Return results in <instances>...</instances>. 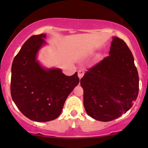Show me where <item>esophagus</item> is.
<instances>
[{
	"label": "esophagus",
	"mask_w": 148,
	"mask_h": 148,
	"mask_svg": "<svg viewBox=\"0 0 148 148\" xmlns=\"http://www.w3.org/2000/svg\"><path fill=\"white\" fill-rule=\"evenodd\" d=\"M84 75V70H79L78 71V77L81 79L83 77V76Z\"/></svg>",
	"instance_id": "esophagus-1"
}]
</instances>
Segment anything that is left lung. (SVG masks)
Returning <instances> with one entry per match:
<instances>
[{"label":"left lung","instance_id":"left-lung-1","mask_svg":"<svg viewBox=\"0 0 148 148\" xmlns=\"http://www.w3.org/2000/svg\"><path fill=\"white\" fill-rule=\"evenodd\" d=\"M108 54L80 80L87 114L103 122L126 113L139 92L138 72L126 43L113 36Z\"/></svg>","mask_w":148,"mask_h":148}]
</instances>
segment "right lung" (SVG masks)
Wrapping results in <instances>:
<instances>
[{
    "mask_svg": "<svg viewBox=\"0 0 148 148\" xmlns=\"http://www.w3.org/2000/svg\"><path fill=\"white\" fill-rule=\"evenodd\" d=\"M46 34L32 36L14 58L11 67V94L22 114L36 122L56 119L69 95L79 82L77 72L71 76L59 68H46L38 60Z\"/></svg>",
    "mask_w": 148,
    "mask_h": 148,
    "instance_id": "1",
    "label": "right lung"
}]
</instances>
